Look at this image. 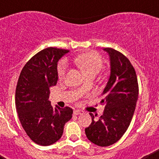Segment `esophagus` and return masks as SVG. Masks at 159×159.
<instances>
[{
    "label": "esophagus",
    "mask_w": 159,
    "mask_h": 159,
    "mask_svg": "<svg viewBox=\"0 0 159 159\" xmlns=\"http://www.w3.org/2000/svg\"><path fill=\"white\" fill-rule=\"evenodd\" d=\"M84 113V111L81 110H78V109H76V110L74 111V114H75V116H79V115H82V114Z\"/></svg>",
    "instance_id": "34e87169"
}]
</instances>
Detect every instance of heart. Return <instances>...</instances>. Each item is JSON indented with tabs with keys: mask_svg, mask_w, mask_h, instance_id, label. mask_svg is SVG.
Listing matches in <instances>:
<instances>
[{
	"mask_svg": "<svg viewBox=\"0 0 159 159\" xmlns=\"http://www.w3.org/2000/svg\"><path fill=\"white\" fill-rule=\"evenodd\" d=\"M73 61L82 69L87 75H90L92 73H98L102 67V60L99 55L93 52H88L78 55L73 59ZM67 64L64 60H60L57 66V73L60 79H63L65 76L67 71ZM84 85L83 88H84Z\"/></svg>",
	"mask_w": 159,
	"mask_h": 159,
	"instance_id": "1",
	"label": "heart"
}]
</instances>
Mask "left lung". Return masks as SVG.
Returning <instances> with one entry per match:
<instances>
[{"label":"left lung","mask_w":159,"mask_h":159,"mask_svg":"<svg viewBox=\"0 0 159 159\" xmlns=\"http://www.w3.org/2000/svg\"><path fill=\"white\" fill-rule=\"evenodd\" d=\"M109 54L111 75L100 103L103 114L85 129L88 139L99 147H108L119 141L130 126L139 96L135 70L123 53L111 48H103Z\"/></svg>","instance_id":"obj_1"}]
</instances>
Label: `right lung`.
<instances>
[{
	"label": "right lung",
	"mask_w": 159,
	"mask_h": 159,
	"mask_svg": "<svg viewBox=\"0 0 159 159\" xmlns=\"http://www.w3.org/2000/svg\"><path fill=\"white\" fill-rule=\"evenodd\" d=\"M68 52L52 47L43 49L25 64L18 79L15 95L18 117L26 134L38 145L58 141L64 124L72 117L71 107L53 108L48 100L49 88L58 80L57 62Z\"/></svg>",
	"instance_id": "1"
}]
</instances>
